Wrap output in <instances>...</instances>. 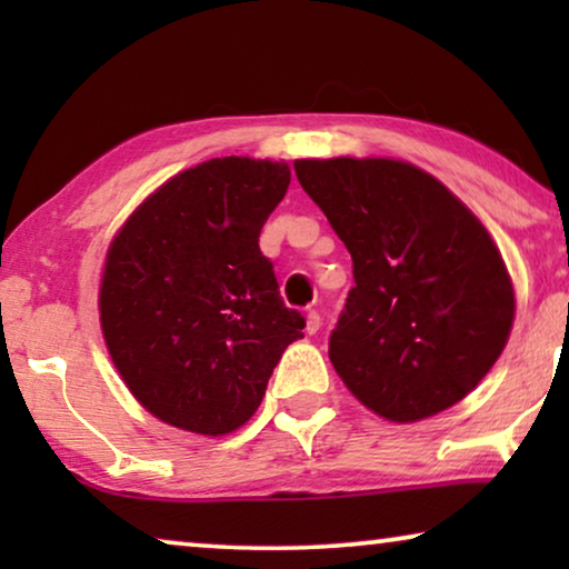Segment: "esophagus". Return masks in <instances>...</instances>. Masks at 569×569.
<instances>
[{"instance_id":"1","label":"esophagus","mask_w":569,"mask_h":569,"mask_svg":"<svg viewBox=\"0 0 569 569\" xmlns=\"http://www.w3.org/2000/svg\"><path fill=\"white\" fill-rule=\"evenodd\" d=\"M318 329H321V313H318L316 308H310L308 316H306V331L316 333Z\"/></svg>"}]
</instances>
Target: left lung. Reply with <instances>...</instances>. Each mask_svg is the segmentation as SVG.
<instances>
[{
    "mask_svg": "<svg viewBox=\"0 0 569 569\" xmlns=\"http://www.w3.org/2000/svg\"><path fill=\"white\" fill-rule=\"evenodd\" d=\"M295 173L352 256L329 339L339 378L391 422L453 407L502 355L516 316L485 224L401 160H295Z\"/></svg>",
    "mask_w": 569,
    "mask_h": 569,
    "instance_id": "left-lung-1",
    "label": "left lung"
}]
</instances>
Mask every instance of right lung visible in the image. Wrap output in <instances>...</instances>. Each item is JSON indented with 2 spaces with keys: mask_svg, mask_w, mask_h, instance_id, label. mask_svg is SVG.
Wrapping results in <instances>:
<instances>
[{
  "mask_svg": "<svg viewBox=\"0 0 569 569\" xmlns=\"http://www.w3.org/2000/svg\"><path fill=\"white\" fill-rule=\"evenodd\" d=\"M287 162L214 158L162 183L106 256L100 326L116 370L162 422L228 435L253 417L306 318L259 248Z\"/></svg>",
  "mask_w": 569,
  "mask_h": 569,
  "instance_id": "right-lung-1",
  "label": "right lung"
}]
</instances>
